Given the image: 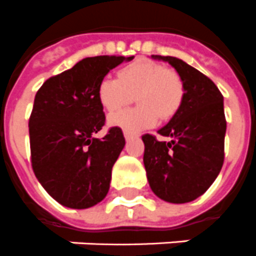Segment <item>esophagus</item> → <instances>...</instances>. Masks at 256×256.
I'll list each match as a JSON object with an SVG mask.
<instances>
[{
    "label": "esophagus",
    "instance_id": "esophagus-1",
    "mask_svg": "<svg viewBox=\"0 0 256 256\" xmlns=\"http://www.w3.org/2000/svg\"><path fill=\"white\" fill-rule=\"evenodd\" d=\"M124 138H126V140L128 141V140H130V138H134V136H132V134H128V132H124Z\"/></svg>",
    "mask_w": 256,
    "mask_h": 256
}]
</instances>
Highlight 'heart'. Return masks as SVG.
I'll use <instances>...</instances> for the list:
<instances>
[{"label": "heart", "mask_w": 256, "mask_h": 256, "mask_svg": "<svg viewBox=\"0 0 256 256\" xmlns=\"http://www.w3.org/2000/svg\"><path fill=\"white\" fill-rule=\"evenodd\" d=\"M118 79L104 78L98 86V99L104 110L114 112L128 103L130 95L140 106L126 108L108 118V124L136 134L156 124L158 115H174L182 102L184 86L180 76L162 64L138 59L118 70Z\"/></svg>", "instance_id": "obj_1"}]
</instances>
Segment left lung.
I'll list each match as a JSON object with an SVG mask.
<instances>
[{
    "label": "left lung",
    "instance_id": "left-lung-1",
    "mask_svg": "<svg viewBox=\"0 0 256 256\" xmlns=\"http://www.w3.org/2000/svg\"><path fill=\"white\" fill-rule=\"evenodd\" d=\"M170 64L184 86L182 102L158 141L144 134V166L150 189L170 204H186L205 193L220 174L224 157V96L209 78L174 56L152 55Z\"/></svg>",
    "mask_w": 256,
    "mask_h": 256
}]
</instances>
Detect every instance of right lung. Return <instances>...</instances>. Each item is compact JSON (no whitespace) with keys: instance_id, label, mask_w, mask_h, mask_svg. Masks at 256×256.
I'll return each instance as SVG.
<instances>
[{"instance_id":"1","label":"right lung","mask_w":256,"mask_h":256,"mask_svg":"<svg viewBox=\"0 0 256 256\" xmlns=\"http://www.w3.org/2000/svg\"><path fill=\"white\" fill-rule=\"evenodd\" d=\"M134 56H91L44 82L28 120L34 174L60 205L88 209L110 190L114 164L126 138L114 126L102 138L95 134L106 122L98 99L100 80Z\"/></svg>"}]
</instances>
